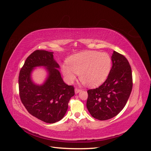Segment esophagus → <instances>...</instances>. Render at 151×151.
I'll return each mask as SVG.
<instances>
[{"mask_svg":"<svg viewBox=\"0 0 151 151\" xmlns=\"http://www.w3.org/2000/svg\"><path fill=\"white\" fill-rule=\"evenodd\" d=\"M80 91H81V89H79V88H75V93L76 94H77V93H79Z\"/></svg>","mask_w":151,"mask_h":151,"instance_id":"esophagus-1","label":"esophagus"}]
</instances>
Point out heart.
I'll list each match as a JSON object with an SVG mask.
<instances>
[{
	"mask_svg": "<svg viewBox=\"0 0 151 151\" xmlns=\"http://www.w3.org/2000/svg\"><path fill=\"white\" fill-rule=\"evenodd\" d=\"M67 66H62L66 79L72 83L79 74L81 81L89 87L102 84L107 79L112 66L111 58L105 52L86 51L68 57Z\"/></svg>",
	"mask_w": 151,
	"mask_h": 151,
	"instance_id": "heart-1",
	"label": "heart"
}]
</instances>
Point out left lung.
Listing matches in <instances>:
<instances>
[{
    "mask_svg": "<svg viewBox=\"0 0 151 151\" xmlns=\"http://www.w3.org/2000/svg\"><path fill=\"white\" fill-rule=\"evenodd\" d=\"M112 67L104 83L88 91L86 106L93 118L106 120L116 116L129 98L132 89L131 67L123 55L115 51L111 56Z\"/></svg>",
    "mask_w": 151,
    "mask_h": 151,
    "instance_id": "8db88e82",
    "label": "left lung"
}]
</instances>
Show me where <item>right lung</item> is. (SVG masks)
Here are the masks:
<instances>
[{
  "mask_svg": "<svg viewBox=\"0 0 151 151\" xmlns=\"http://www.w3.org/2000/svg\"><path fill=\"white\" fill-rule=\"evenodd\" d=\"M53 52L37 50L26 58L19 76L21 101L31 115L45 123H53L64 116L70 99L74 95V88L63 82L54 60ZM46 67L49 73L42 85H36L30 74L36 66Z\"/></svg>",
  "mask_w": 151,
  "mask_h": 151,
  "instance_id": "right-lung-1",
  "label": "right lung"
}]
</instances>
